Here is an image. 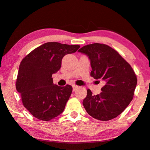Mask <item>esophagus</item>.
I'll use <instances>...</instances> for the list:
<instances>
[{
	"label": "esophagus",
	"instance_id": "esophagus-1",
	"mask_svg": "<svg viewBox=\"0 0 150 150\" xmlns=\"http://www.w3.org/2000/svg\"><path fill=\"white\" fill-rule=\"evenodd\" d=\"M77 88H78V86H77V85H73V91H75V90H77Z\"/></svg>",
	"mask_w": 150,
	"mask_h": 150
}]
</instances>
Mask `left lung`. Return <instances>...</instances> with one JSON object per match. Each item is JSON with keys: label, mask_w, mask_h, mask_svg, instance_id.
I'll list each match as a JSON object with an SVG mask.
<instances>
[{"label": "left lung", "mask_w": 150, "mask_h": 150, "mask_svg": "<svg viewBox=\"0 0 150 150\" xmlns=\"http://www.w3.org/2000/svg\"><path fill=\"white\" fill-rule=\"evenodd\" d=\"M78 51L86 54L91 59V76L105 81L99 95H93L91 90H87L83 107L89 115L99 121L115 118L132 100L137 75L118 52L105 44L88 45Z\"/></svg>", "instance_id": "obj_1"}]
</instances>
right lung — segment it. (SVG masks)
I'll return each instance as SVG.
<instances>
[{
	"mask_svg": "<svg viewBox=\"0 0 150 150\" xmlns=\"http://www.w3.org/2000/svg\"><path fill=\"white\" fill-rule=\"evenodd\" d=\"M79 47L50 42L35 48L21 61L16 88L24 106L36 119L50 121L63 112L73 88L53 84L52 75L60 69L63 57Z\"/></svg>",
	"mask_w": 150,
	"mask_h": 150,
	"instance_id": "right-lung-1",
	"label": "right lung"
}]
</instances>
